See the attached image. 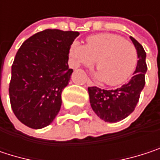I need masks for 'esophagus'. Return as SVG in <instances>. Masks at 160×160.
Here are the masks:
<instances>
[{"instance_id": "34e87169", "label": "esophagus", "mask_w": 160, "mask_h": 160, "mask_svg": "<svg viewBox=\"0 0 160 160\" xmlns=\"http://www.w3.org/2000/svg\"><path fill=\"white\" fill-rule=\"evenodd\" d=\"M86 83H87V85H88V86H93V82L90 80L89 78H87V79H86Z\"/></svg>"}]
</instances>
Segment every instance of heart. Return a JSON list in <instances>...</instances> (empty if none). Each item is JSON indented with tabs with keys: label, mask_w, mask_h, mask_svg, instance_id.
Masks as SVG:
<instances>
[{
	"label": "heart",
	"mask_w": 160,
	"mask_h": 160,
	"mask_svg": "<svg viewBox=\"0 0 160 160\" xmlns=\"http://www.w3.org/2000/svg\"><path fill=\"white\" fill-rule=\"evenodd\" d=\"M69 55L77 66H91L97 59L95 77L110 86L124 82L137 64V52L133 44L111 33L92 35L87 39V45L73 42Z\"/></svg>",
	"instance_id": "1"
}]
</instances>
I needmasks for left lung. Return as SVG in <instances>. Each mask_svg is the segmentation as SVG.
Returning a JSON list of instances; mask_svg holds the SVG:
<instances>
[{"label":"left lung","mask_w":160,"mask_h":160,"mask_svg":"<svg viewBox=\"0 0 160 160\" xmlns=\"http://www.w3.org/2000/svg\"><path fill=\"white\" fill-rule=\"evenodd\" d=\"M137 51L138 62L133 77L121 87L105 90L96 86L89 87L90 103L95 114L106 122H118L127 118L135 109L145 84L146 53L143 46L130 37Z\"/></svg>","instance_id":"left-lung-1"}]
</instances>
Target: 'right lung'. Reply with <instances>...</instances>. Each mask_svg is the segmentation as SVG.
Instances as JSON below:
<instances>
[{"instance_id":"add662e5","label":"right lung","mask_w":160,"mask_h":160,"mask_svg":"<svg viewBox=\"0 0 160 160\" xmlns=\"http://www.w3.org/2000/svg\"><path fill=\"white\" fill-rule=\"evenodd\" d=\"M78 31L45 29L26 40L12 65L10 103L16 117L26 126L50 125L62 105L61 94L73 69L68 53Z\"/></svg>"}]
</instances>
